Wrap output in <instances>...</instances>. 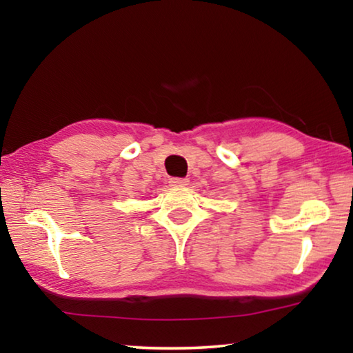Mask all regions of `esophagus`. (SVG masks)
Wrapping results in <instances>:
<instances>
[{
	"instance_id": "1",
	"label": "esophagus",
	"mask_w": 353,
	"mask_h": 353,
	"mask_svg": "<svg viewBox=\"0 0 353 353\" xmlns=\"http://www.w3.org/2000/svg\"><path fill=\"white\" fill-rule=\"evenodd\" d=\"M168 183L171 185V187H185V185H188V179L172 177V179H170Z\"/></svg>"
}]
</instances>
